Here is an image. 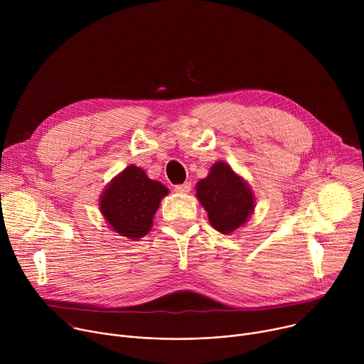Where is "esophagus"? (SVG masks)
<instances>
[{"label": "esophagus", "instance_id": "1", "mask_svg": "<svg viewBox=\"0 0 364 364\" xmlns=\"http://www.w3.org/2000/svg\"><path fill=\"white\" fill-rule=\"evenodd\" d=\"M190 190H191V184L190 183L174 186V191L180 193V194H187V193H190Z\"/></svg>", "mask_w": 364, "mask_h": 364}]
</instances>
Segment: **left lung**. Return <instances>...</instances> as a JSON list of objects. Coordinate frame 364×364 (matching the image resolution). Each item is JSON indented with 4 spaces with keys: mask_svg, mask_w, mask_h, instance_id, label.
<instances>
[{
    "mask_svg": "<svg viewBox=\"0 0 364 364\" xmlns=\"http://www.w3.org/2000/svg\"><path fill=\"white\" fill-rule=\"evenodd\" d=\"M196 197L210 225L223 235L245 226L256 205L250 186L225 161L215 163L207 177L196 184Z\"/></svg>",
    "mask_w": 364,
    "mask_h": 364,
    "instance_id": "obj_1",
    "label": "left lung"
}]
</instances>
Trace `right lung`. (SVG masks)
<instances>
[{
  "instance_id": "add662e5",
  "label": "right lung",
  "mask_w": 364,
  "mask_h": 364,
  "mask_svg": "<svg viewBox=\"0 0 364 364\" xmlns=\"http://www.w3.org/2000/svg\"><path fill=\"white\" fill-rule=\"evenodd\" d=\"M168 188L151 180L146 173L134 164L115 176L99 197V210L108 226L131 240L148 235L154 215Z\"/></svg>"
}]
</instances>
